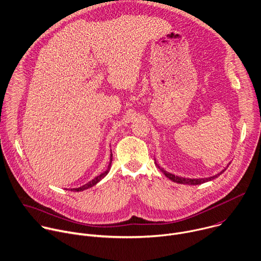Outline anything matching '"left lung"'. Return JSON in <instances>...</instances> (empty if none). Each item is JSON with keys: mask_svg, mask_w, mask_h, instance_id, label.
I'll use <instances>...</instances> for the list:
<instances>
[{"mask_svg": "<svg viewBox=\"0 0 261 261\" xmlns=\"http://www.w3.org/2000/svg\"><path fill=\"white\" fill-rule=\"evenodd\" d=\"M156 164V163H155ZM158 167H159V169H161V171L164 173L165 174V176H167L170 180H172V181H174V182H177V184H181V185H191V186H197V185H202V184H204V182H207V181H211V180H213V179H215L216 177H218L219 175H221L222 173L226 170V168L228 167H226L224 170H222L220 173H218L217 175H214V176H211V177H208V178H198V179H191V178H185V177H178V176H175V175H173V174H171V173H169V172H167V171H165L164 169H162L159 165H158Z\"/></svg>", "mask_w": 261, "mask_h": 261, "instance_id": "left-lung-1", "label": "left lung"}]
</instances>
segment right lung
Here are the masks:
<instances>
[{"mask_svg": "<svg viewBox=\"0 0 261 261\" xmlns=\"http://www.w3.org/2000/svg\"><path fill=\"white\" fill-rule=\"evenodd\" d=\"M112 161H113V153H111V162H110V165H109V167H108V169L103 172V173H101L100 175H98V176H96L94 179H92L91 181H89L88 184H86V185H84L83 187H81V188H77V189H71L70 191H74V192H81V191H84V190H87V189H90V188H92V187H94L96 184H98L103 177H106L107 176V174L108 173L110 172V170H111V165H112Z\"/></svg>", "mask_w": 261, "mask_h": 261, "instance_id": "right-lung-1", "label": "right lung"}]
</instances>
